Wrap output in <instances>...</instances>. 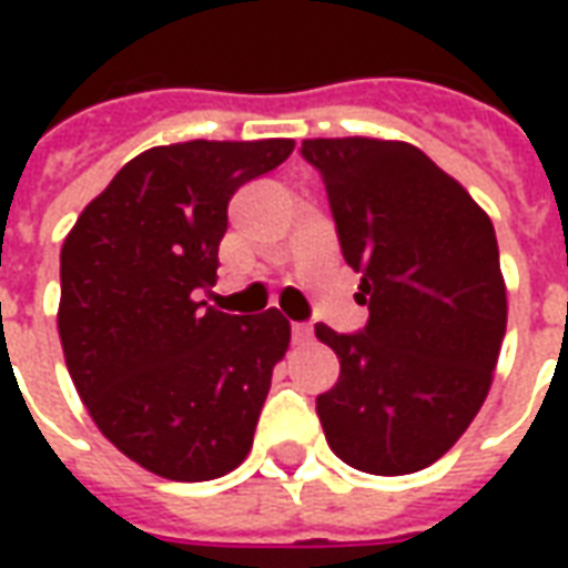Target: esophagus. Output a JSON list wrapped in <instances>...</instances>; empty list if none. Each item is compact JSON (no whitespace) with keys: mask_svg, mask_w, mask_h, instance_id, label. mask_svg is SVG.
<instances>
[{"mask_svg":"<svg viewBox=\"0 0 568 568\" xmlns=\"http://www.w3.org/2000/svg\"><path fill=\"white\" fill-rule=\"evenodd\" d=\"M310 337H313V328H310L307 322H295L292 325V344H307Z\"/></svg>","mask_w":568,"mask_h":568,"instance_id":"esophagus-1","label":"esophagus"}]
</instances>
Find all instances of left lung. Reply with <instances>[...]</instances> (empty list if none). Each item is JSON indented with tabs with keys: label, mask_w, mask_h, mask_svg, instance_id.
I'll return each mask as SVG.
<instances>
[{
	"label": "left lung",
	"mask_w": 568,
	"mask_h": 568,
	"mask_svg": "<svg viewBox=\"0 0 568 568\" xmlns=\"http://www.w3.org/2000/svg\"><path fill=\"white\" fill-rule=\"evenodd\" d=\"M368 325L316 337L341 377L316 398L325 438L368 475H410L459 440L499 362L508 301L489 215L417 145L304 140Z\"/></svg>",
	"instance_id": "1"
}]
</instances>
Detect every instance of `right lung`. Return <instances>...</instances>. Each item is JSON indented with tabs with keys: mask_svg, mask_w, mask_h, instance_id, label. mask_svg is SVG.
I'll return each instance as SVG.
<instances>
[{
	"mask_svg": "<svg viewBox=\"0 0 568 568\" xmlns=\"http://www.w3.org/2000/svg\"><path fill=\"white\" fill-rule=\"evenodd\" d=\"M292 140L158 145L124 163L60 248L57 328L97 428L166 480H212L246 459L273 365L280 310L231 316L215 285L227 200L292 154Z\"/></svg>",
	"mask_w": 568,
	"mask_h": 568,
	"instance_id": "right-lung-1",
	"label": "right lung"
}]
</instances>
